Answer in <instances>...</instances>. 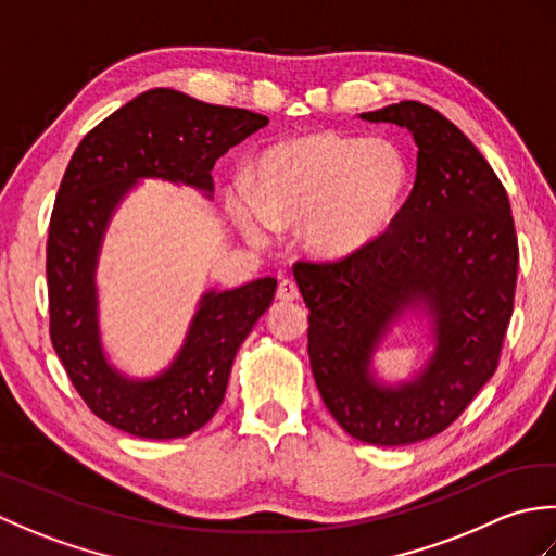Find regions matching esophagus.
Instances as JSON below:
<instances>
[{
    "mask_svg": "<svg viewBox=\"0 0 556 556\" xmlns=\"http://www.w3.org/2000/svg\"><path fill=\"white\" fill-rule=\"evenodd\" d=\"M299 296H301V293H299L296 281H293V279H281L279 281V287H277V299L279 301H296Z\"/></svg>",
    "mask_w": 556,
    "mask_h": 556,
    "instance_id": "esophagus-1",
    "label": "esophagus"
}]
</instances>
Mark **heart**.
I'll return each instance as SVG.
<instances>
[{"label": "heart", "instance_id": "obj_1", "mask_svg": "<svg viewBox=\"0 0 556 556\" xmlns=\"http://www.w3.org/2000/svg\"><path fill=\"white\" fill-rule=\"evenodd\" d=\"M255 191L229 188V210L255 243L277 227L301 224V241L323 260H346L368 251L404 205L410 162L389 138L313 134L289 138L257 157Z\"/></svg>", "mask_w": 556, "mask_h": 556}]
</instances>
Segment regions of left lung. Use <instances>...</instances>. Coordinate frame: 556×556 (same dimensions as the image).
Returning <instances> with one entry per match:
<instances>
[{
    "label": "left lung",
    "mask_w": 556,
    "mask_h": 556,
    "mask_svg": "<svg viewBox=\"0 0 556 556\" xmlns=\"http://www.w3.org/2000/svg\"><path fill=\"white\" fill-rule=\"evenodd\" d=\"M406 128L416 184L384 239L337 263H296L308 356L327 410L351 437L413 444L448 428L497 370L511 320L518 241L497 174L458 128L404 100L358 114ZM418 319L431 351L401 381L376 372L395 327Z\"/></svg>",
    "instance_id": "obj_1"
}]
</instances>
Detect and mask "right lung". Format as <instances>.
Masks as SVG:
<instances>
[{"mask_svg":"<svg viewBox=\"0 0 556 556\" xmlns=\"http://www.w3.org/2000/svg\"><path fill=\"white\" fill-rule=\"evenodd\" d=\"M263 114L152 88L80 140L59 186L47 241L50 334L71 382L98 418L143 440L186 437L215 416L236 351L275 301L277 279L200 293L167 368L136 377L102 341L98 267L110 224L146 179L212 200L215 162L267 126Z\"/></svg>","mask_w":556,"mask_h":556,"instance_id":"right-lung-1","label":"right lung"}]
</instances>
